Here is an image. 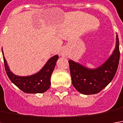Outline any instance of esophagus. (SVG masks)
I'll use <instances>...</instances> for the list:
<instances>
[{"mask_svg":"<svg viewBox=\"0 0 123 123\" xmlns=\"http://www.w3.org/2000/svg\"><path fill=\"white\" fill-rule=\"evenodd\" d=\"M68 54V51L66 50V49H64V50H62L61 52V55L62 56H65L66 55Z\"/></svg>","mask_w":123,"mask_h":123,"instance_id":"1","label":"esophagus"}]
</instances>
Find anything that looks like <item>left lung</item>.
Returning a JSON list of instances; mask_svg holds the SVG:
<instances>
[{"mask_svg": "<svg viewBox=\"0 0 123 123\" xmlns=\"http://www.w3.org/2000/svg\"><path fill=\"white\" fill-rule=\"evenodd\" d=\"M116 46L111 56L102 66L95 69L86 68L72 60L69 61L72 85L79 92L84 95L96 94L111 81L119 64V40L118 35H116Z\"/></svg>", "mask_w": 123, "mask_h": 123, "instance_id": "8db88e82", "label": "left lung"}]
</instances>
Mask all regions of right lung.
<instances>
[{
	"instance_id": "obj_1",
	"label": "right lung",
	"mask_w": 123,
	"mask_h": 123,
	"mask_svg": "<svg viewBox=\"0 0 123 123\" xmlns=\"http://www.w3.org/2000/svg\"><path fill=\"white\" fill-rule=\"evenodd\" d=\"M58 55H55L51 58L44 68L34 75L29 76H18L10 72L7 62L3 57L5 69L12 83L20 90L26 93H42L47 91L51 85V76L54 69Z\"/></svg>"
}]
</instances>
